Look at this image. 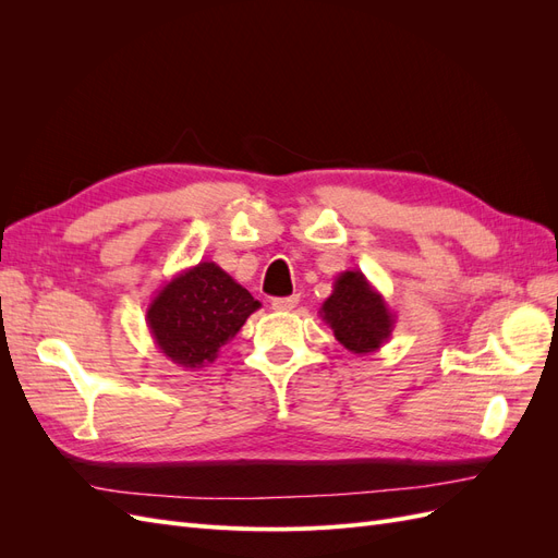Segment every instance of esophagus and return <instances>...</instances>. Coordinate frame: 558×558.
<instances>
[{"label": "esophagus", "instance_id": "obj_1", "mask_svg": "<svg viewBox=\"0 0 558 558\" xmlns=\"http://www.w3.org/2000/svg\"><path fill=\"white\" fill-rule=\"evenodd\" d=\"M298 305V295L291 298H275L272 300V310L275 312H291Z\"/></svg>", "mask_w": 558, "mask_h": 558}]
</instances>
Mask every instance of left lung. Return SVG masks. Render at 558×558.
<instances>
[{
    "label": "left lung",
    "mask_w": 558,
    "mask_h": 558,
    "mask_svg": "<svg viewBox=\"0 0 558 558\" xmlns=\"http://www.w3.org/2000/svg\"><path fill=\"white\" fill-rule=\"evenodd\" d=\"M318 316L332 328L335 340L359 356L381 349L396 328V314L361 269L337 275Z\"/></svg>",
    "instance_id": "left-lung-1"
}]
</instances>
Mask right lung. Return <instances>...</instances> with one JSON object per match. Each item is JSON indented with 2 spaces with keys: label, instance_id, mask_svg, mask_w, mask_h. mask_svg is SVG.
I'll return each mask as SVG.
<instances>
[{
  "label": "right lung",
  "instance_id": "1",
  "mask_svg": "<svg viewBox=\"0 0 558 558\" xmlns=\"http://www.w3.org/2000/svg\"><path fill=\"white\" fill-rule=\"evenodd\" d=\"M260 302L226 269L202 260L174 275L150 300L146 326L167 361L199 369L218 359Z\"/></svg>",
  "mask_w": 558,
  "mask_h": 558
}]
</instances>
